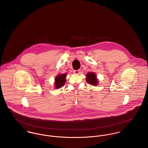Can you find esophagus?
Wrapping results in <instances>:
<instances>
[{
    "label": "esophagus",
    "mask_w": 148,
    "mask_h": 148,
    "mask_svg": "<svg viewBox=\"0 0 148 148\" xmlns=\"http://www.w3.org/2000/svg\"><path fill=\"white\" fill-rule=\"evenodd\" d=\"M80 70H74L73 71V73L75 74H76V75H79L80 73Z\"/></svg>",
    "instance_id": "1"
}]
</instances>
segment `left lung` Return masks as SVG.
I'll use <instances>...</instances> for the list:
<instances>
[{"mask_svg": "<svg viewBox=\"0 0 148 148\" xmlns=\"http://www.w3.org/2000/svg\"><path fill=\"white\" fill-rule=\"evenodd\" d=\"M86 80L90 84L93 85H97L98 84V80L96 79V76L95 74L93 72H89L87 73Z\"/></svg>", "mask_w": 148, "mask_h": 148, "instance_id": "obj_1", "label": "left lung"}]
</instances>
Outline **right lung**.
<instances>
[{"label":"right lung","instance_id":"obj_1","mask_svg":"<svg viewBox=\"0 0 148 148\" xmlns=\"http://www.w3.org/2000/svg\"><path fill=\"white\" fill-rule=\"evenodd\" d=\"M66 74H61L58 75L55 78V88L56 89L60 88L63 86L65 83V77Z\"/></svg>","mask_w":148,"mask_h":148}]
</instances>
